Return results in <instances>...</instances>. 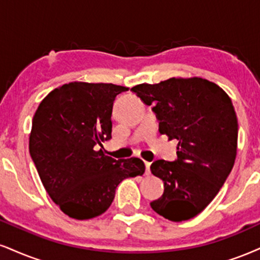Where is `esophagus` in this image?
Wrapping results in <instances>:
<instances>
[{
	"label": "esophagus",
	"instance_id": "34e87169",
	"mask_svg": "<svg viewBox=\"0 0 260 260\" xmlns=\"http://www.w3.org/2000/svg\"><path fill=\"white\" fill-rule=\"evenodd\" d=\"M144 164H145V168H146V170H145V173L148 174V176H149V174H150V166H151V162L144 161Z\"/></svg>",
	"mask_w": 260,
	"mask_h": 260
}]
</instances>
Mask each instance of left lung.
Returning <instances> with one entry per match:
<instances>
[{
    "label": "left lung",
    "mask_w": 260,
    "mask_h": 260,
    "mask_svg": "<svg viewBox=\"0 0 260 260\" xmlns=\"http://www.w3.org/2000/svg\"><path fill=\"white\" fill-rule=\"evenodd\" d=\"M132 89L146 105H155L160 133L178 140L176 161L157 160L150 167L165 186L150 206L168 220L191 219L219 192L235 164L239 124L231 99L201 77H172Z\"/></svg>",
    "instance_id": "left-lung-1"
}]
</instances>
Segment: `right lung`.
<instances>
[{
    "label": "right lung",
    "instance_id": "add662e5",
    "mask_svg": "<svg viewBox=\"0 0 260 260\" xmlns=\"http://www.w3.org/2000/svg\"><path fill=\"white\" fill-rule=\"evenodd\" d=\"M126 90L112 83H65L34 115L31 158L53 202L74 219L103 214L118 184L145 172L138 157L115 160L98 150L111 138L114 100Z\"/></svg>",
    "mask_w": 260,
    "mask_h": 260
}]
</instances>
